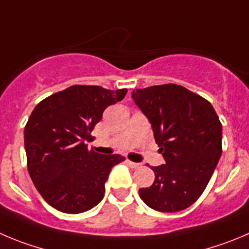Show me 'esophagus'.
I'll list each match as a JSON object with an SVG mask.
<instances>
[{
	"label": "esophagus",
	"instance_id": "obj_1",
	"mask_svg": "<svg viewBox=\"0 0 249 249\" xmlns=\"http://www.w3.org/2000/svg\"><path fill=\"white\" fill-rule=\"evenodd\" d=\"M127 164H129L131 168H139V167H141L140 163H136V162H131V161H127Z\"/></svg>",
	"mask_w": 249,
	"mask_h": 249
}]
</instances>
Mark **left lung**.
<instances>
[{
	"label": "left lung",
	"instance_id": "1",
	"mask_svg": "<svg viewBox=\"0 0 249 249\" xmlns=\"http://www.w3.org/2000/svg\"><path fill=\"white\" fill-rule=\"evenodd\" d=\"M132 98L150 120L166 160L151 167L155 182L139 195L153 210H184L200 198L219 162L221 122L210 102L174 83L132 90Z\"/></svg>",
	"mask_w": 249,
	"mask_h": 249
}]
</instances>
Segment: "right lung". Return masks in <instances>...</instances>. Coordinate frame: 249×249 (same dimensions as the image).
Instances as JSON below:
<instances>
[{"instance_id": "obj_1", "label": "right lung", "mask_w": 249, "mask_h": 249, "mask_svg": "<svg viewBox=\"0 0 249 249\" xmlns=\"http://www.w3.org/2000/svg\"><path fill=\"white\" fill-rule=\"evenodd\" d=\"M127 89L75 85L46 97L24 127L29 176L44 200L56 210L80 213L103 199L111 167L125 157L88 150L85 141L103 111Z\"/></svg>"}]
</instances>
